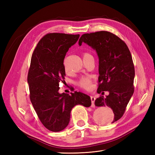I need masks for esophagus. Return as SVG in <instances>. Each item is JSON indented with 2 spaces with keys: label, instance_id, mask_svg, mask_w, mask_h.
I'll return each instance as SVG.
<instances>
[{
  "label": "esophagus",
  "instance_id": "34e87169",
  "mask_svg": "<svg viewBox=\"0 0 155 155\" xmlns=\"http://www.w3.org/2000/svg\"><path fill=\"white\" fill-rule=\"evenodd\" d=\"M91 99L92 101V104H91V107H94V101H95V97L93 96H91Z\"/></svg>",
  "mask_w": 155,
  "mask_h": 155
}]
</instances>
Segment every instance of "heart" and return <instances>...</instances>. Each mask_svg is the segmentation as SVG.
<instances>
[{"mask_svg": "<svg viewBox=\"0 0 155 155\" xmlns=\"http://www.w3.org/2000/svg\"><path fill=\"white\" fill-rule=\"evenodd\" d=\"M87 54H89L88 53L84 54V55ZM91 83H92V80L91 78L90 77H82L81 79L78 81V84L79 86L83 87L84 88H86V89H90L91 88Z\"/></svg>", "mask_w": 155, "mask_h": 155, "instance_id": "obj_1", "label": "heart"}]
</instances>
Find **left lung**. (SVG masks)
Returning <instances> with one entry per match:
<instances>
[{
	"instance_id": "left-lung-1",
	"label": "left lung",
	"mask_w": 155,
	"mask_h": 155,
	"mask_svg": "<svg viewBox=\"0 0 155 155\" xmlns=\"http://www.w3.org/2000/svg\"><path fill=\"white\" fill-rule=\"evenodd\" d=\"M96 51L98 57L97 93L108 91L109 94L95 100L96 107H108L114 117L112 123L123 117L134 93L135 72L132 56L127 45L117 36L108 31L84 34L78 41ZM104 94V92L102 94Z\"/></svg>"
}]
</instances>
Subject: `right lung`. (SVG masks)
Returning a JSON list of instances; mask_svg holds the SVG:
<instances>
[{
	"label": "right lung",
	"instance_id": "right-lung-1",
	"mask_svg": "<svg viewBox=\"0 0 155 155\" xmlns=\"http://www.w3.org/2000/svg\"><path fill=\"white\" fill-rule=\"evenodd\" d=\"M79 35L49 33L42 37L32 53L28 74L30 99L39 119L48 130L59 132L68 126L74 106L91 105L88 95L74 91L59 93L64 81V59Z\"/></svg>",
	"mask_w": 155,
	"mask_h": 155
}]
</instances>
